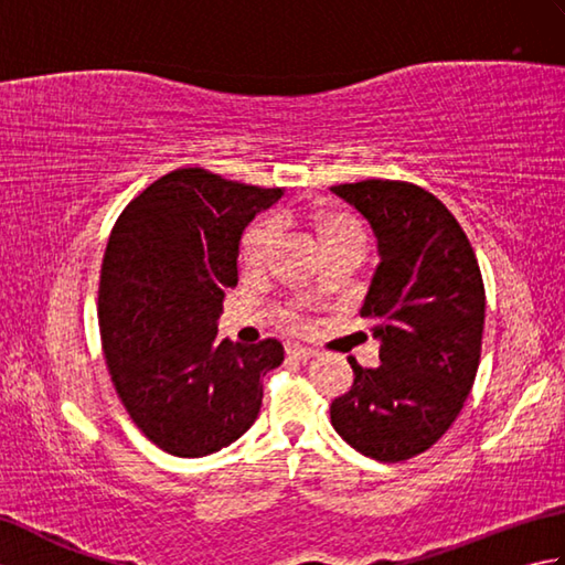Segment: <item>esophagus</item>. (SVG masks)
Here are the masks:
<instances>
[{
    "instance_id": "34e87169",
    "label": "esophagus",
    "mask_w": 565,
    "mask_h": 565,
    "mask_svg": "<svg viewBox=\"0 0 565 565\" xmlns=\"http://www.w3.org/2000/svg\"><path fill=\"white\" fill-rule=\"evenodd\" d=\"M286 356L298 359V362H308V359L316 356V350H310V347H286Z\"/></svg>"
}]
</instances>
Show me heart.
<instances>
[{
  "label": "heart",
  "mask_w": 565,
  "mask_h": 565,
  "mask_svg": "<svg viewBox=\"0 0 565 565\" xmlns=\"http://www.w3.org/2000/svg\"><path fill=\"white\" fill-rule=\"evenodd\" d=\"M284 215H259L257 221L247 225L243 233V243H239V259L247 269H262L271 262L276 247H279V239L284 233ZM316 227L326 243L328 249L332 247H362L366 245V231L359 218L347 211H318L316 213ZM284 320L289 326H296L298 313L296 310H284Z\"/></svg>",
  "instance_id": "obj_1"
}]
</instances>
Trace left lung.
<instances>
[{
    "mask_svg": "<svg viewBox=\"0 0 565 565\" xmlns=\"http://www.w3.org/2000/svg\"><path fill=\"white\" fill-rule=\"evenodd\" d=\"M332 191L364 215L379 267L362 318L374 320L381 364L350 356L354 383L330 405L338 435L383 463L427 451L471 393L486 320V289L463 227L427 189L364 179Z\"/></svg>",
    "mask_w": 565,
    "mask_h": 565,
    "instance_id": "8db88e82",
    "label": "left lung"
}]
</instances>
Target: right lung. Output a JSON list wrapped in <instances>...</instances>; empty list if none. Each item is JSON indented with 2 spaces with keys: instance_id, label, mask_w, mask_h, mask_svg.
Instances as JSON below:
<instances>
[{
  "instance_id": "add662e5",
  "label": "right lung",
  "mask_w": 565,
  "mask_h": 565,
  "mask_svg": "<svg viewBox=\"0 0 565 565\" xmlns=\"http://www.w3.org/2000/svg\"><path fill=\"white\" fill-rule=\"evenodd\" d=\"M279 196L179 167L130 201L109 235L102 350L126 413L167 454L196 459L243 437L262 407V376L284 362L279 340H215L239 237Z\"/></svg>"
}]
</instances>
